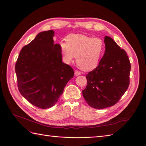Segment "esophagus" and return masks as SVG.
Wrapping results in <instances>:
<instances>
[{
	"mask_svg": "<svg viewBox=\"0 0 146 146\" xmlns=\"http://www.w3.org/2000/svg\"><path fill=\"white\" fill-rule=\"evenodd\" d=\"M80 74H81V73H80V72L78 71V70H76V71L74 72V75L76 76H79V75H80Z\"/></svg>",
	"mask_w": 146,
	"mask_h": 146,
	"instance_id": "esophagus-1",
	"label": "esophagus"
}]
</instances>
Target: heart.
I'll return each mask as SVG.
<instances>
[{
  "instance_id": "heart-1",
  "label": "heart",
  "mask_w": 146,
  "mask_h": 146,
  "mask_svg": "<svg viewBox=\"0 0 146 146\" xmlns=\"http://www.w3.org/2000/svg\"><path fill=\"white\" fill-rule=\"evenodd\" d=\"M67 41H61L59 44L66 62H72L76 56L77 64L86 71L98 66L105 49V43L102 38L71 34L67 37Z\"/></svg>"
}]
</instances>
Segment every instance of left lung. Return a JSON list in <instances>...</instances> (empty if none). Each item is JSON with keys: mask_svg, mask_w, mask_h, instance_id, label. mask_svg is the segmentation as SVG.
<instances>
[{"mask_svg": "<svg viewBox=\"0 0 146 146\" xmlns=\"http://www.w3.org/2000/svg\"><path fill=\"white\" fill-rule=\"evenodd\" d=\"M105 54L98 66L86 74L87 85L82 95L95 109L114 105L127 90L131 66L126 52L106 36Z\"/></svg>", "mask_w": 146, "mask_h": 146, "instance_id": "8db88e82", "label": "left lung"}]
</instances>
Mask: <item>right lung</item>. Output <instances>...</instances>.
Masks as SVG:
<instances>
[{
  "label": "right lung",
  "mask_w": 146,
  "mask_h": 146,
  "mask_svg": "<svg viewBox=\"0 0 146 146\" xmlns=\"http://www.w3.org/2000/svg\"><path fill=\"white\" fill-rule=\"evenodd\" d=\"M54 31L41 32L21 50L15 66L17 87L29 102L41 109L52 107L74 76L62 62L60 46L53 44Z\"/></svg>",
  "instance_id": "right-lung-1"
}]
</instances>
